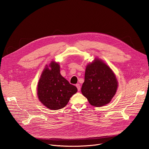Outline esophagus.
<instances>
[{
  "mask_svg": "<svg viewBox=\"0 0 149 149\" xmlns=\"http://www.w3.org/2000/svg\"><path fill=\"white\" fill-rule=\"evenodd\" d=\"M76 87H77V89H78V91H80V90H81V86H80L79 84H76Z\"/></svg>",
  "mask_w": 149,
  "mask_h": 149,
  "instance_id": "34e87169",
  "label": "esophagus"
}]
</instances>
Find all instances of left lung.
<instances>
[{"instance_id": "left-lung-1", "label": "left lung", "mask_w": 149, "mask_h": 149, "mask_svg": "<svg viewBox=\"0 0 149 149\" xmlns=\"http://www.w3.org/2000/svg\"><path fill=\"white\" fill-rule=\"evenodd\" d=\"M117 87L115 74L103 61L95 58L87 66L81 92L91 105L98 107L109 104L116 94Z\"/></svg>"}]
</instances>
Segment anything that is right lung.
<instances>
[{"label":"right lung","instance_id":"obj_1","mask_svg":"<svg viewBox=\"0 0 149 149\" xmlns=\"http://www.w3.org/2000/svg\"><path fill=\"white\" fill-rule=\"evenodd\" d=\"M49 67L51 69L47 66L41 74L37 94L48 109L57 110L65 107L77 88L61 75L59 63L52 61Z\"/></svg>","mask_w":149,"mask_h":149}]
</instances>
